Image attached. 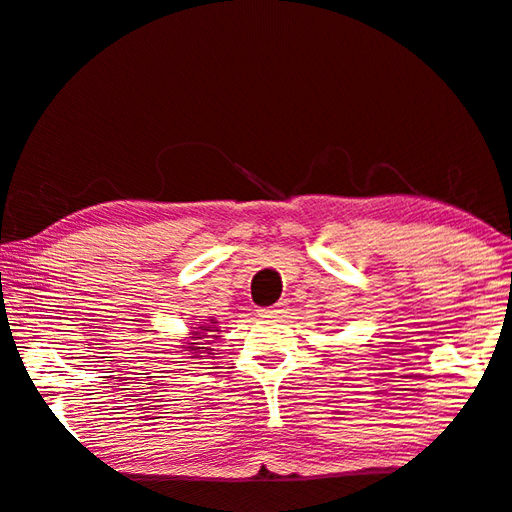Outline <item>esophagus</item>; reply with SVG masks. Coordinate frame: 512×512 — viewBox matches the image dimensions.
I'll return each instance as SVG.
<instances>
[{
  "label": "esophagus",
  "mask_w": 512,
  "mask_h": 512,
  "mask_svg": "<svg viewBox=\"0 0 512 512\" xmlns=\"http://www.w3.org/2000/svg\"><path fill=\"white\" fill-rule=\"evenodd\" d=\"M284 311H286V304L277 302L273 306H268V309H259L257 315H259V318H277V315H282Z\"/></svg>",
  "instance_id": "esophagus-1"
}]
</instances>
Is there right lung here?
<instances>
[{"label": "right lung", "mask_w": 512, "mask_h": 512, "mask_svg": "<svg viewBox=\"0 0 512 512\" xmlns=\"http://www.w3.org/2000/svg\"><path fill=\"white\" fill-rule=\"evenodd\" d=\"M201 331H208V333H199V331H192V336H199L197 340H206V338H217V336H210V333L212 331H217L215 327H206V329H203V327H199ZM199 345V342H190V351H194V353H201L199 349H208V347H197ZM194 358H201V356H194Z\"/></svg>", "instance_id": "1"}]
</instances>
